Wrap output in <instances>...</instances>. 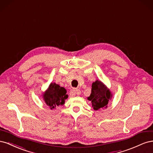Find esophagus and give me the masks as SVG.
<instances>
[{
  "mask_svg": "<svg viewBox=\"0 0 153 153\" xmlns=\"http://www.w3.org/2000/svg\"><path fill=\"white\" fill-rule=\"evenodd\" d=\"M72 92L73 94H76V95H80L81 94L80 91L78 89H73L72 91Z\"/></svg>",
  "mask_w": 153,
  "mask_h": 153,
  "instance_id": "34e87169",
  "label": "esophagus"
}]
</instances>
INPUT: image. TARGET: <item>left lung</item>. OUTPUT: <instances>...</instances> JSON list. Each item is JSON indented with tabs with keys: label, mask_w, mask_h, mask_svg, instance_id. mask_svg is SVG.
<instances>
[{
	"label": "left lung",
	"mask_w": 153,
	"mask_h": 153,
	"mask_svg": "<svg viewBox=\"0 0 153 153\" xmlns=\"http://www.w3.org/2000/svg\"><path fill=\"white\" fill-rule=\"evenodd\" d=\"M112 98V93L103 83L96 80L92 84L91 93L87 100L91 101L92 106L94 110L106 108L109 100Z\"/></svg>",
	"instance_id": "left-lung-1"
}]
</instances>
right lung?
<instances>
[{
	"label": "right lung",
	"instance_id": "right-lung-1",
	"mask_svg": "<svg viewBox=\"0 0 153 153\" xmlns=\"http://www.w3.org/2000/svg\"><path fill=\"white\" fill-rule=\"evenodd\" d=\"M66 92L67 91L64 87L55 83H51L48 89L43 92L42 98L46 105L52 110L65 103V100L68 98Z\"/></svg>",
	"mask_w": 153,
	"mask_h": 153
}]
</instances>
